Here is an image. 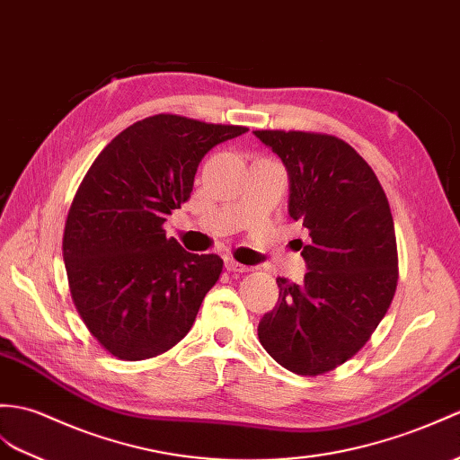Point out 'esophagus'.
Masks as SVG:
<instances>
[{
	"instance_id": "obj_1",
	"label": "esophagus",
	"mask_w": 460,
	"mask_h": 460,
	"mask_svg": "<svg viewBox=\"0 0 460 460\" xmlns=\"http://www.w3.org/2000/svg\"><path fill=\"white\" fill-rule=\"evenodd\" d=\"M226 269H227L229 272H249L251 266L241 264V262L233 261V259H226Z\"/></svg>"
}]
</instances>
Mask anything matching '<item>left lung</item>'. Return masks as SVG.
Segmentation results:
<instances>
[{"mask_svg":"<svg viewBox=\"0 0 460 460\" xmlns=\"http://www.w3.org/2000/svg\"><path fill=\"white\" fill-rule=\"evenodd\" d=\"M290 180L288 213L309 231L304 282L276 279L279 304L259 339L284 368L302 376L343 365L370 339L398 284L396 231L376 174L337 137L254 131Z\"/></svg>","mask_w":460,"mask_h":460,"instance_id":"1","label":"left lung"}]
</instances>
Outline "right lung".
I'll return each mask as SVG.
<instances>
[{
  "instance_id": "1",
  "label": "right lung",
  "mask_w": 460,
  "mask_h": 460,
  "mask_svg": "<svg viewBox=\"0 0 460 460\" xmlns=\"http://www.w3.org/2000/svg\"><path fill=\"white\" fill-rule=\"evenodd\" d=\"M247 131L160 113L127 127L93 160L62 256L74 305L113 357H156L194 325L223 261L184 251L163 226L190 198L201 158Z\"/></svg>"
}]
</instances>
